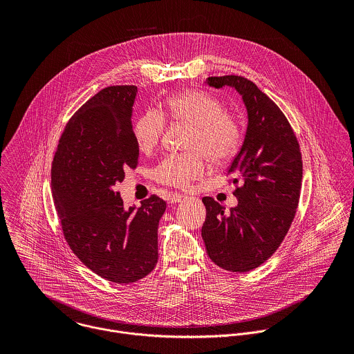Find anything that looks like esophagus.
Here are the masks:
<instances>
[{
	"instance_id": "1",
	"label": "esophagus",
	"mask_w": 354,
	"mask_h": 354,
	"mask_svg": "<svg viewBox=\"0 0 354 354\" xmlns=\"http://www.w3.org/2000/svg\"><path fill=\"white\" fill-rule=\"evenodd\" d=\"M187 199V196L185 195H183V194H171L170 196H169V202L170 203H180L183 202V201H185Z\"/></svg>"
}]
</instances>
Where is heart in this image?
I'll return each instance as SVG.
<instances>
[{"label":"heart","mask_w":354,"mask_h":354,"mask_svg":"<svg viewBox=\"0 0 354 354\" xmlns=\"http://www.w3.org/2000/svg\"><path fill=\"white\" fill-rule=\"evenodd\" d=\"M166 114L174 121L191 125L187 149L191 151L170 153L155 169L159 183L188 188L205 173V158L212 165L233 159L243 143L241 124L236 115L223 110V104L203 91H184L165 102ZM165 129L160 113L150 110L143 114L133 128L138 149L151 152L159 143Z\"/></svg>","instance_id":"obj_1"}]
</instances>
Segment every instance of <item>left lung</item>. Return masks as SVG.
<instances>
[{"label": "left lung", "mask_w": 354, "mask_h": 354, "mask_svg": "<svg viewBox=\"0 0 354 354\" xmlns=\"http://www.w3.org/2000/svg\"><path fill=\"white\" fill-rule=\"evenodd\" d=\"M214 88H234L248 113L244 143L227 174L237 187L239 204L225 212L212 198L202 237L207 254L223 270L247 272L263 264L283 241L300 201L303 159L297 138L281 109L243 76L208 77Z\"/></svg>", "instance_id": "1"}]
</instances>
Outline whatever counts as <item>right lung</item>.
Here are the masks:
<instances>
[{"label":"right lung","mask_w":354,"mask_h":354,"mask_svg":"<svg viewBox=\"0 0 354 354\" xmlns=\"http://www.w3.org/2000/svg\"><path fill=\"white\" fill-rule=\"evenodd\" d=\"M138 87L111 86L86 102L66 124L51 166V191L71 250L114 283L136 282L158 261V225L166 202L151 195L124 208L115 184L135 169L132 128Z\"/></svg>","instance_id":"obj_1"}]
</instances>
